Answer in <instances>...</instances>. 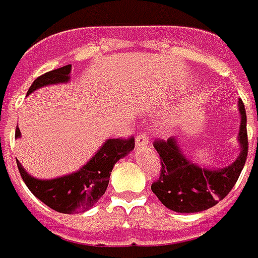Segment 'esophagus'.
<instances>
[{
  "mask_svg": "<svg viewBox=\"0 0 258 258\" xmlns=\"http://www.w3.org/2000/svg\"><path fill=\"white\" fill-rule=\"evenodd\" d=\"M136 149H142V147H146L147 144H149V138H147V135L146 133H139L138 138H136Z\"/></svg>",
  "mask_w": 258,
  "mask_h": 258,
  "instance_id": "1",
  "label": "esophagus"
}]
</instances>
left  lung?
I'll return each mask as SVG.
<instances>
[{
    "instance_id": "obj_1",
    "label": "left lung",
    "mask_w": 258,
    "mask_h": 258,
    "mask_svg": "<svg viewBox=\"0 0 258 258\" xmlns=\"http://www.w3.org/2000/svg\"><path fill=\"white\" fill-rule=\"evenodd\" d=\"M237 109L240 114L237 133L240 153L228 167L215 169L197 165L184 154L178 138L154 144L162 167L160 179L151 184V190L165 207L175 213H200L214 207L232 190L244 167L249 147L247 119L242 100L237 101Z\"/></svg>"
}]
</instances>
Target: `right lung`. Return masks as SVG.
I'll list each match as a JSON object with an SVG mask.
<instances>
[{"label":"right lung","instance_id":"obj_1","mask_svg":"<svg viewBox=\"0 0 258 258\" xmlns=\"http://www.w3.org/2000/svg\"><path fill=\"white\" fill-rule=\"evenodd\" d=\"M72 65L54 69L38 76L29 87L27 94L41 87L68 83L71 80ZM21 138V131L16 127L15 139ZM135 149V139H108L97 150L94 155L83 167L72 173L52 179H40L33 176L18 161V168L29 190L40 202L58 213L75 214L90 210L103 196L108 186L111 171L120 158H123Z\"/></svg>","mask_w":258,"mask_h":258}]
</instances>
